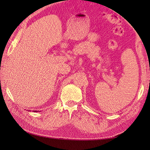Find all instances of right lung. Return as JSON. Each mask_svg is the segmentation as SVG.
<instances>
[{"label":"right lung","instance_id":"add662e5","mask_svg":"<svg viewBox=\"0 0 150 150\" xmlns=\"http://www.w3.org/2000/svg\"><path fill=\"white\" fill-rule=\"evenodd\" d=\"M34 111H35V112H38V111H37V110H34Z\"/></svg>","mask_w":150,"mask_h":150}]
</instances>
